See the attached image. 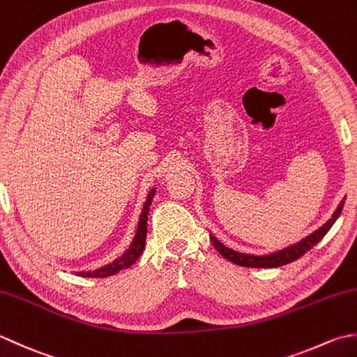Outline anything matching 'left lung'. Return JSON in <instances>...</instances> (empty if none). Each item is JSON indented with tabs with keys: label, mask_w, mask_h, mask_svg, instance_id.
<instances>
[{
	"label": "left lung",
	"mask_w": 357,
	"mask_h": 357,
	"mask_svg": "<svg viewBox=\"0 0 357 357\" xmlns=\"http://www.w3.org/2000/svg\"><path fill=\"white\" fill-rule=\"evenodd\" d=\"M342 208H344V202H340V205L337 206L336 213L333 214L331 219L326 222L322 228H319L317 231L312 232L311 236L305 237L302 242L296 243L293 246H288V248L278 251L274 254H270V256H250V254H242V252H237V251H232L227 246L222 245L219 240H217L213 234H211V242H213L214 248L219 251L222 256L232 261V264L240 265V266H248V268H275V266H282V265H287L291 264V261H294L297 259H301L303 254H307L312 246H316L321 240L325 237L326 232L330 231V228L334 225V222L337 220V217L342 213Z\"/></svg>",
	"instance_id": "8db88e82"
}]
</instances>
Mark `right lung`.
<instances>
[{"label": "right lung", "mask_w": 357, "mask_h": 357, "mask_svg": "<svg viewBox=\"0 0 357 357\" xmlns=\"http://www.w3.org/2000/svg\"><path fill=\"white\" fill-rule=\"evenodd\" d=\"M155 194V189H152L148 195V200L144 203L143 211H142V215H140V222H138V229L135 232V237L132 240V243H130L129 250L123 254L120 259H117L112 264H109L103 268H100V270L96 271H91V273H77L79 275H84V278H107V275H112V274H117L119 271H121L123 268H128L137 261V259L140 257V254L144 250V242H146V223H148V213H149V206L152 203V197H154Z\"/></svg>", "instance_id": "obj_1"}]
</instances>
